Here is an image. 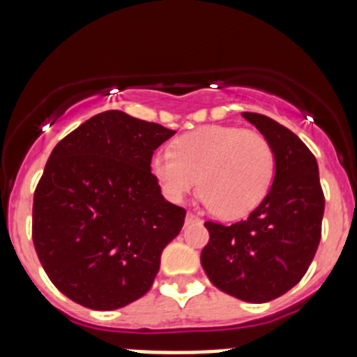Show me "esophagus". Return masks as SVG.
<instances>
[{"mask_svg": "<svg viewBox=\"0 0 357 357\" xmlns=\"http://www.w3.org/2000/svg\"><path fill=\"white\" fill-rule=\"evenodd\" d=\"M198 222H200V218H198L197 214L193 213L185 214V223H198Z\"/></svg>", "mask_w": 357, "mask_h": 357, "instance_id": "esophagus-1", "label": "esophagus"}]
</instances>
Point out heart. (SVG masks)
I'll return each instance as SVG.
<instances>
[{"mask_svg":"<svg viewBox=\"0 0 357 357\" xmlns=\"http://www.w3.org/2000/svg\"><path fill=\"white\" fill-rule=\"evenodd\" d=\"M150 169L162 193L181 202L198 184L216 216L250 214L266 198L275 157L266 137L234 125H207L173 141V151H157Z\"/></svg>","mask_w":357,"mask_h":357,"instance_id":"1","label":"heart"}]
</instances>
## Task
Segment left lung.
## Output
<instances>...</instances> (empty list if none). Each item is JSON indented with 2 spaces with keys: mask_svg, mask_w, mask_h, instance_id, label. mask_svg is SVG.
Masks as SVG:
<instances>
[{
  "mask_svg": "<svg viewBox=\"0 0 357 357\" xmlns=\"http://www.w3.org/2000/svg\"><path fill=\"white\" fill-rule=\"evenodd\" d=\"M243 118L272 146L273 184L247 220L229 227L206 222L209 243L200 261L218 289L263 304L289 291L307 272L320 243L326 198L317 159L291 130L255 112Z\"/></svg>",
  "mask_w": 357,
  "mask_h": 357,
  "instance_id": "left-lung-1",
  "label": "left lung"
}]
</instances>
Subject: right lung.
Here are the masks:
<instances>
[{
	"mask_svg": "<svg viewBox=\"0 0 357 357\" xmlns=\"http://www.w3.org/2000/svg\"><path fill=\"white\" fill-rule=\"evenodd\" d=\"M172 135L107 110L53 148L33 193L31 238L46 275L73 302L110 311L153 284L160 254L185 218L164 200L150 169Z\"/></svg>",
	"mask_w": 357,
	"mask_h": 357,
	"instance_id": "add662e5",
	"label": "right lung"
}]
</instances>
